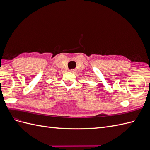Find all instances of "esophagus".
Segmentation results:
<instances>
[{"label": "esophagus", "instance_id": "obj_1", "mask_svg": "<svg viewBox=\"0 0 150 150\" xmlns=\"http://www.w3.org/2000/svg\"><path fill=\"white\" fill-rule=\"evenodd\" d=\"M69 71L71 72H76V70H74V69H70Z\"/></svg>", "mask_w": 150, "mask_h": 150}]
</instances>
